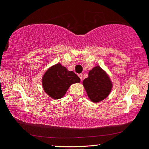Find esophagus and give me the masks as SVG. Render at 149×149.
Listing matches in <instances>:
<instances>
[{
  "instance_id": "obj_1",
  "label": "esophagus",
  "mask_w": 149,
  "mask_h": 149,
  "mask_svg": "<svg viewBox=\"0 0 149 149\" xmlns=\"http://www.w3.org/2000/svg\"><path fill=\"white\" fill-rule=\"evenodd\" d=\"M78 76L79 77V78H80V79H81V80H82V79H83V74H79V75H78Z\"/></svg>"
}]
</instances>
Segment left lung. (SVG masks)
<instances>
[{"label": "left lung", "instance_id": "left-lung-1", "mask_svg": "<svg viewBox=\"0 0 149 149\" xmlns=\"http://www.w3.org/2000/svg\"><path fill=\"white\" fill-rule=\"evenodd\" d=\"M88 97L93 102L102 101L112 91L113 84L108 74L100 65L89 70L88 77L83 81Z\"/></svg>", "mask_w": 149, "mask_h": 149}]
</instances>
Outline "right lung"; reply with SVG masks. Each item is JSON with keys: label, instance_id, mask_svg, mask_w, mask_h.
<instances>
[{"label": "right lung", "instance_id": "right-lung-1", "mask_svg": "<svg viewBox=\"0 0 149 149\" xmlns=\"http://www.w3.org/2000/svg\"><path fill=\"white\" fill-rule=\"evenodd\" d=\"M80 78L60 63L52 65L45 72L41 82L44 91L52 99L62 98L71 85L80 83Z\"/></svg>", "mask_w": 149, "mask_h": 149}]
</instances>
